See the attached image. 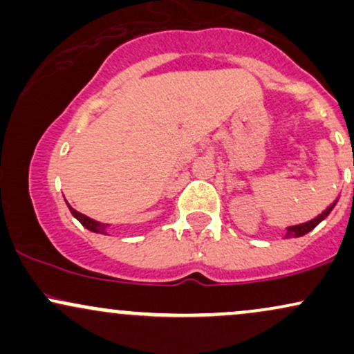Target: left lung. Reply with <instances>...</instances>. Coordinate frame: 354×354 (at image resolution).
<instances>
[{"label":"left lung","mask_w":354,"mask_h":354,"mask_svg":"<svg viewBox=\"0 0 354 354\" xmlns=\"http://www.w3.org/2000/svg\"><path fill=\"white\" fill-rule=\"evenodd\" d=\"M333 206H335V203H333V205L328 206V208L324 209L323 213H321V214H318V216H316V218H313V219H310V221H306V223H301V225H295V226H290V228H288L286 238H298V236H303V234L310 233L311 230H315V228H316V225H318V223L323 221V219L326 218L328 214H330V211L333 209Z\"/></svg>","instance_id":"obj_1"}]
</instances>
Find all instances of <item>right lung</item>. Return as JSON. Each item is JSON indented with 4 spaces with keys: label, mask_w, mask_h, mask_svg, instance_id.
Listing matches in <instances>:
<instances>
[{
    "label": "right lung",
    "mask_w": 354,
    "mask_h": 354,
    "mask_svg": "<svg viewBox=\"0 0 354 354\" xmlns=\"http://www.w3.org/2000/svg\"><path fill=\"white\" fill-rule=\"evenodd\" d=\"M68 208H70L73 216L78 219V221L81 223V225L84 226V228L89 230V231H93V233L106 234V226H108V225H103V223H98V221H95V219L84 216V214H81V213H78V211H76V209H73L71 206H68Z\"/></svg>",
    "instance_id": "1"
}]
</instances>
